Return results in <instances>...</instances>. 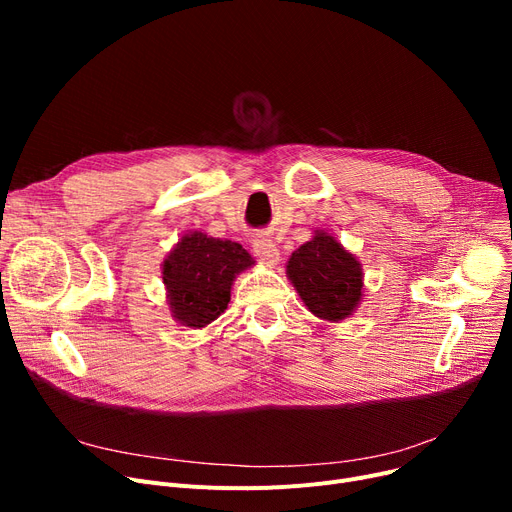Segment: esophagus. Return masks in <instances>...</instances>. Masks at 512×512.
I'll return each mask as SVG.
<instances>
[{"instance_id":"1","label":"esophagus","mask_w":512,"mask_h":512,"mask_svg":"<svg viewBox=\"0 0 512 512\" xmlns=\"http://www.w3.org/2000/svg\"><path fill=\"white\" fill-rule=\"evenodd\" d=\"M253 251L265 263H272L274 265V263L280 261V249L276 247V242H272L270 238H265V236H257L253 240Z\"/></svg>"}]
</instances>
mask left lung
<instances>
[{
  "mask_svg": "<svg viewBox=\"0 0 512 512\" xmlns=\"http://www.w3.org/2000/svg\"><path fill=\"white\" fill-rule=\"evenodd\" d=\"M286 272L307 309L321 319H344L361 299L359 261L324 232H317L313 240L292 253Z\"/></svg>",
  "mask_w": 512,
  "mask_h": 512,
  "instance_id": "1",
  "label": "left lung"
}]
</instances>
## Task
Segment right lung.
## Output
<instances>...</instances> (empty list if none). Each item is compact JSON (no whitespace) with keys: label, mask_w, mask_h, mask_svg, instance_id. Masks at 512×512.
<instances>
[{"label":"right lung","mask_w":512,"mask_h":512,"mask_svg":"<svg viewBox=\"0 0 512 512\" xmlns=\"http://www.w3.org/2000/svg\"><path fill=\"white\" fill-rule=\"evenodd\" d=\"M251 255L238 242L186 234L164 263L174 317L184 326L203 328L230 303V286L249 267Z\"/></svg>","instance_id":"add662e5"}]
</instances>
